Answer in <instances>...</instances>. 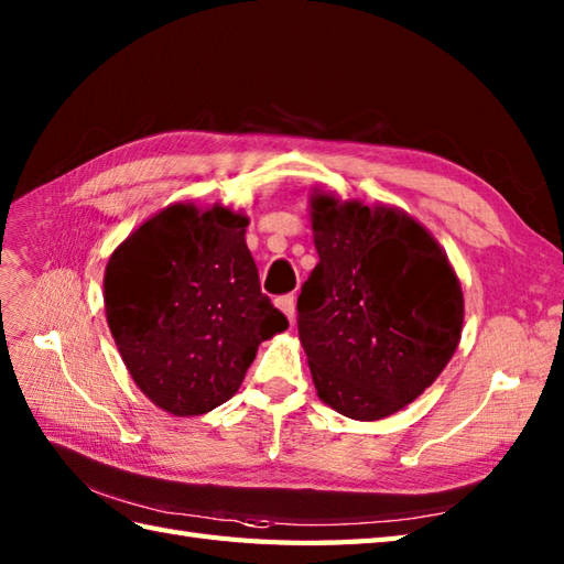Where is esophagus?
Segmentation results:
<instances>
[{
    "label": "esophagus",
    "mask_w": 564,
    "mask_h": 564,
    "mask_svg": "<svg viewBox=\"0 0 564 564\" xmlns=\"http://www.w3.org/2000/svg\"><path fill=\"white\" fill-rule=\"evenodd\" d=\"M275 305H279L281 313L289 317V322H293V317H295V295H281L279 301H275Z\"/></svg>",
    "instance_id": "1"
}]
</instances>
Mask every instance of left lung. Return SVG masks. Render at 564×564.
Segmentation results:
<instances>
[{"instance_id": "left-lung-1", "label": "left lung", "mask_w": 564, "mask_h": 564, "mask_svg": "<svg viewBox=\"0 0 564 564\" xmlns=\"http://www.w3.org/2000/svg\"><path fill=\"white\" fill-rule=\"evenodd\" d=\"M319 263L297 297V337L317 394L373 422L414 402L458 349L463 291L410 215L313 196Z\"/></svg>"}]
</instances>
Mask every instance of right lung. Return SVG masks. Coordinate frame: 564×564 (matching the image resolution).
Listing matches in <instances>:
<instances>
[{
  "label": "right lung",
  "mask_w": 564,
  "mask_h": 564,
  "mask_svg": "<svg viewBox=\"0 0 564 564\" xmlns=\"http://www.w3.org/2000/svg\"><path fill=\"white\" fill-rule=\"evenodd\" d=\"M247 225L223 206L176 203L142 223L106 267V319L128 373L174 416L230 400L259 344L289 329L261 293Z\"/></svg>",
  "instance_id": "right-lung-1"
}]
</instances>
